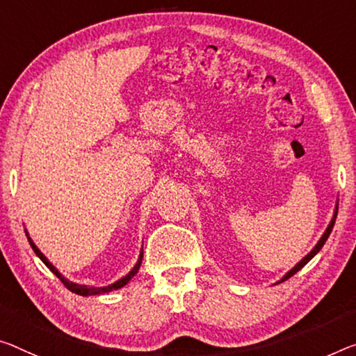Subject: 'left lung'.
I'll return each mask as SVG.
<instances>
[{
  "label": "left lung",
  "instance_id": "1",
  "mask_svg": "<svg viewBox=\"0 0 356 356\" xmlns=\"http://www.w3.org/2000/svg\"><path fill=\"white\" fill-rule=\"evenodd\" d=\"M336 216H337V205H336V211H334V216H332V220H331V222H330V226H327V227H326V231H325V234H323V235H321V238L318 240V243H316V245H315V247H314V250H312V251H310V253H309L307 256H305V258H302V259H300V262H298V264H296V266H294V267H293V269H291V270H289V272L286 273V275L282 278V280H280V282H285V280H288V278H289V277H293V275H294V273H296L298 270H300V269H302V267H304L305 264H307V262H309V261H310L312 258H314V256H315L316 253H318V251L321 250V247H323V245H325V242H326V240H327V237H330V234H331V231H332V227H334V222H336ZM280 282H278V283H280Z\"/></svg>",
  "mask_w": 356,
  "mask_h": 356
}]
</instances>
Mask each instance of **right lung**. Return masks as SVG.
Segmentation results:
<instances>
[{"mask_svg": "<svg viewBox=\"0 0 356 356\" xmlns=\"http://www.w3.org/2000/svg\"><path fill=\"white\" fill-rule=\"evenodd\" d=\"M25 234H26V237H29V242H30V245H31V248H33V251H35L36 253V256L38 258H40L42 262H44V264L49 267V269H51L54 273H56V275L60 278V282L63 283L65 286H67L70 291H73V293H76V294H79V296H95V294H103V293H109V291H113V289H119V288H122V286H125L127 285V283L132 280V277L134 275H136V272H138V269H140V266H141V259H143V253H140V258H138V262H136L135 264V267L132 270H130L127 275L125 277H122L121 280H118V282H114V283H111V285H108V286H100V288H95V286H86V285H78V283H73V282H70V280H67V278H65L62 273H60L56 267H54L51 262H49V259L46 258L44 254L41 253L40 250H38V247L35 243H33V240L30 238V235H29V232L25 231Z\"/></svg>", "mask_w": 356, "mask_h": 356, "instance_id": "add662e5", "label": "right lung"}]
</instances>
